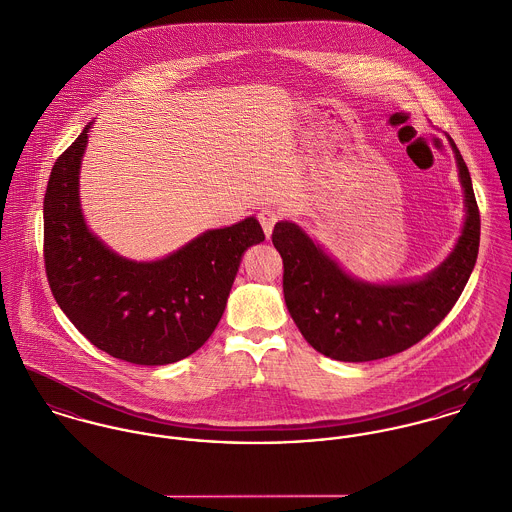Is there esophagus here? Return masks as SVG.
Returning a JSON list of instances; mask_svg holds the SVG:
<instances>
[{
  "instance_id": "1",
  "label": "esophagus",
  "mask_w": 512,
  "mask_h": 512,
  "mask_svg": "<svg viewBox=\"0 0 512 512\" xmlns=\"http://www.w3.org/2000/svg\"><path fill=\"white\" fill-rule=\"evenodd\" d=\"M257 218H259V222H261V226H263L265 235H267V237H271L275 224L279 222V212H277V210H273V208H261Z\"/></svg>"
}]
</instances>
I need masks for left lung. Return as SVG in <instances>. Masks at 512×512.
Wrapping results in <instances>:
<instances>
[{
	"label": "left lung",
	"instance_id": "obj_1",
	"mask_svg": "<svg viewBox=\"0 0 512 512\" xmlns=\"http://www.w3.org/2000/svg\"><path fill=\"white\" fill-rule=\"evenodd\" d=\"M465 218L450 255L416 279L371 283L347 273L314 237L283 220L273 245L283 257L286 308L304 340L336 361L363 363L426 338L454 308L477 261L481 220L471 176L454 139Z\"/></svg>",
	"mask_w": 512,
	"mask_h": 512
}]
</instances>
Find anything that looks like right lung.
<instances>
[{"instance_id": "add662e5", "label": "right lung", "mask_w": 512, "mask_h": 512, "mask_svg": "<svg viewBox=\"0 0 512 512\" xmlns=\"http://www.w3.org/2000/svg\"><path fill=\"white\" fill-rule=\"evenodd\" d=\"M90 121L51 172L45 267L60 310L98 349L135 365H169L214 334L243 253L265 239L255 216L208 229L153 261L127 259L88 228L80 167Z\"/></svg>"}]
</instances>
